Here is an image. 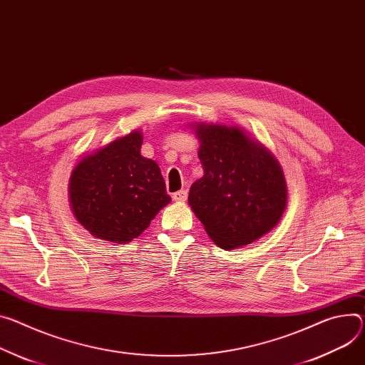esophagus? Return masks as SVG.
Segmentation results:
<instances>
[{
	"instance_id": "obj_1",
	"label": "esophagus",
	"mask_w": 365,
	"mask_h": 365,
	"mask_svg": "<svg viewBox=\"0 0 365 365\" xmlns=\"http://www.w3.org/2000/svg\"><path fill=\"white\" fill-rule=\"evenodd\" d=\"M173 200L176 202H185L187 200V192L186 190H178L173 193Z\"/></svg>"
}]
</instances>
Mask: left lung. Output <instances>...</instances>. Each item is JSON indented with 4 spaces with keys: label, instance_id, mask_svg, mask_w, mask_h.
<instances>
[{
    "label": "left lung",
    "instance_id": "left-lung-1",
    "mask_svg": "<svg viewBox=\"0 0 365 365\" xmlns=\"http://www.w3.org/2000/svg\"><path fill=\"white\" fill-rule=\"evenodd\" d=\"M204 176L193 182L189 205L208 236L230 250L271 231L287 207L281 165L237 128L197 125Z\"/></svg>",
    "mask_w": 365,
    "mask_h": 365
}]
</instances>
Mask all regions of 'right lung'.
<instances>
[{
	"mask_svg": "<svg viewBox=\"0 0 365 365\" xmlns=\"http://www.w3.org/2000/svg\"><path fill=\"white\" fill-rule=\"evenodd\" d=\"M141 132L134 130L84 157L73 170V212L97 239L130 242L170 202L160 168L141 155Z\"/></svg>",
	"mask_w": 365,
	"mask_h": 365,
	"instance_id": "1",
	"label": "right lung"
}]
</instances>
